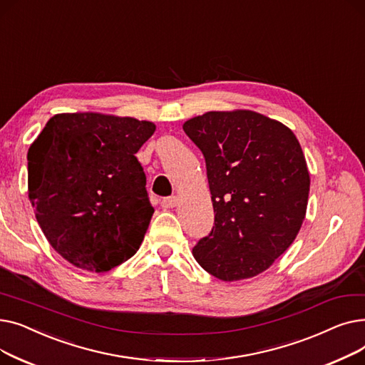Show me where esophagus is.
<instances>
[{
	"mask_svg": "<svg viewBox=\"0 0 365 365\" xmlns=\"http://www.w3.org/2000/svg\"><path fill=\"white\" fill-rule=\"evenodd\" d=\"M178 204V198L176 197H167L161 201V207L163 208H173Z\"/></svg>",
	"mask_w": 365,
	"mask_h": 365,
	"instance_id": "obj_1",
	"label": "esophagus"
}]
</instances>
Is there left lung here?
Here are the masks:
<instances>
[{
	"label": "left lung",
	"instance_id": "1",
	"mask_svg": "<svg viewBox=\"0 0 365 365\" xmlns=\"http://www.w3.org/2000/svg\"><path fill=\"white\" fill-rule=\"evenodd\" d=\"M205 158L215 226L194 247L202 269L222 281L266 271L297 237L309 171L294 133L253 110L207 112L183 124Z\"/></svg>",
	"mask_w": 365,
	"mask_h": 365
}]
</instances>
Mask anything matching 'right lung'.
<instances>
[{
	"mask_svg": "<svg viewBox=\"0 0 365 365\" xmlns=\"http://www.w3.org/2000/svg\"><path fill=\"white\" fill-rule=\"evenodd\" d=\"M155 124L96 112L57 113L28 150V195L54 250L108 272L128 260L153 207L136 152Z\"/></svg>",
	"mask_w": 365,
	"mask_h": 365,
	"instance_id": "right-lung-1",
	"label": "right lung"
}]
</instances>
